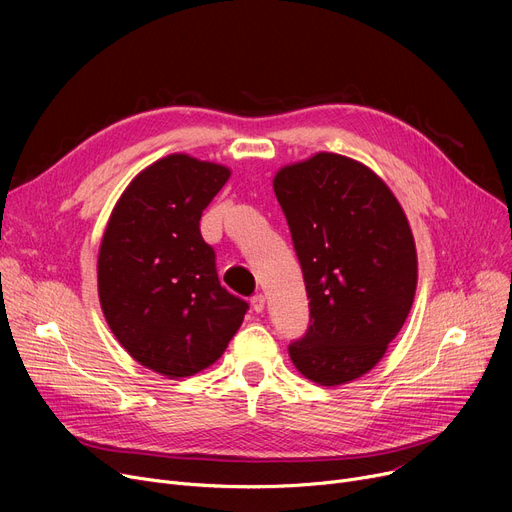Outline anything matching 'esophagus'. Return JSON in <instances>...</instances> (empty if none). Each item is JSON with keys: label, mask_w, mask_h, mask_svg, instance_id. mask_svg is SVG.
I'll list each match as a JSON object with an SVG mask.
<instances>
[{"label": "esophagus", "mask_w": 512, "mask_h": 512, "mask_svg": "<svg viewBox=\"0 0 512 512\" xmlns=\"http://www.w3.org/2000/svg\"><path fill=\"white\" fill-rule=\"evenodd\" d=\"M251 307H253V311H257V313H263V311H265V297H263V294H255V297L251 299Z\"/></svg>", "instance_id": "1"}]
</instances>
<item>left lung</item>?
I'll list each match as a JSON object with an SVG mask.
<instances>
[{"instance_id": "obj_1", "label": "left lung", "mask_w": 512, "mask_h": 512, "mask_svg": "<svg viewBox=\"0 0 512 512\" xmlns=\"http://www.w3.org/2000/svg\"><path fill=\"white\" fill-rule=\"evenodd\" d=\"M303 267L311 324L288 346L319 386L363 378L382 361L413 307L417 249L388 184L357 159L315 153L274 176Z\"/></svg>"}]
</instances>
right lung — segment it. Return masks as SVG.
<instances>
[{"instance_id": "right-lung-1", "label": "right lung", "mask_w": 512, "mask_h": 512, "mask_svg": "<svg viewBox=\"0 0 512 512\" xmlns=\"http://www.w3.org/2000/svg\"><path fill=\"white\" fill-rule=\"evenodd\" d=\"M230 174L186 153L161 157L126 186L101 238L107 326L134 361L170 380L218 361L249 309L220 284L199 230Z\"/></svg>"}]
</instances>
